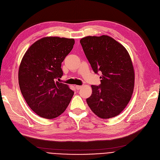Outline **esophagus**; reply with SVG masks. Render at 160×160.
<instances>
[{"label": "esophagus", "mask_w": 160, "mask_h": 160, "mask_svg": "<svg viewBox=\"0 0 160 160\" xmlns=\"http://www.w3.org/2000/svg\"><path fill=\"white\" fill-rule=\"evenodd\" d=\"M75 88H76V89H77V90H79V89H80L82 88V86H76Z\"/></svg>", "instance_id": "obj_1"}]
</instances>
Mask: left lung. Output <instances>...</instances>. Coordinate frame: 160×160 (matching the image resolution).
Returning a JSON list of instances; mask_svg holds the SVG:
<instances>
[{"label": "left lung", "mask_w": 160, "mask_h": 160, "mask_svg": "<svg viewBox=\"0 0 160 160\" xmlns=\"http://www.w3.org/2000/svg\"><path fill=\"white\" fill-rule=\"evenodd\" d=\"M95 73L102 72L98 86H91L87 103L96 115L110 119L119 115L128 104L134 88L133 66L125 47L113 38L103 35L87 36L80 41Z\"/></svg>", "instance_id": "1"}]
</instances>
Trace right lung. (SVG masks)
Returning <instances> with one entry per match:
<instances>
[{"label": "right lung", "mask_w": 160, "mask_h": 160, "mask_svg": "<svg viewBox=\"0 0 160 160\" xmlns=\"http://www.w3.org/2000/svg\"><path fill=\"white\" fill-rule=\"evenodd\" d=\"M74 44V39L45 37L33 43L23 56L19 69L21 93L39 116L52 119L63 113L74 92L56 81L63 76L61 66Z\"/></svg>", "instance_id": "obj_1"}]
</instances>
